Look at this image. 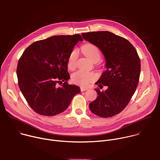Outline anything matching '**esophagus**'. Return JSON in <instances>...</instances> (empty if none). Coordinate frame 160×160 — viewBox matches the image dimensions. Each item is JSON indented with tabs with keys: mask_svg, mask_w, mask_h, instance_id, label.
I'll return each instance as SVG.
<instances>
[{
	"mask_svg": "<svg viewBox=\"0 0 160 160\" xmlns=\"http://www.w3.org/2000/svg\"><path fill=\"white\" fill-rule=\"evenodd\" d=\"M80 90H81V91H82V92H83V91H85V90H88V88H84V87H81V88H80Z\"/></svg>",
	"mask_w": 160,
	"mask_h": 160,
	"instance_id": "esophagus-1",
	"label": "esophagus"
}]
</instances>
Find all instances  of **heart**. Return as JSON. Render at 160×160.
I'll return each instance as SVG.
<instances>
[{"mask_svg": "<svg viewBox=\"0 0 160 160\" xmlns=\"http://www.w3.org/2000/svg\"><path fill=\"white\" fill-rule=\"evenodd\" d=\"M82 52L90 59L92 61H98L101 58L100 49L96 45L92 43H87L83 45L81 48ZM77 52L76 51H73L68 59L67 65L70 70H73L76 67L77 59ZM96 78V75L92 72H87L83 70H78L74 73L72 78V80L77 84L81 86H86L91 82L94 81Z\"/></svg>", "mask_w": 160, "mask_h": 160, "instance_id": "1", "label": "heart"}]
</instances>
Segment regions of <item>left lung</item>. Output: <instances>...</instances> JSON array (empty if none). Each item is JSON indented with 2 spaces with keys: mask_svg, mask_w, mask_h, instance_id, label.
<instances>
[{
  "mask_svg": "<svg viewBox=\"0 0 160 160\" xmlns=\"http://www.w3.org/2000/svg\"><path fill=\"white\" fill-rule=\"evenodd\" d=\"M82 37L96 45L102 52L106 70L96 83L98 97L89 104L95 115L109 118L122 111L130 102L138 85L141 61L134 47L127 39L108 31L83 33Z\"/></svg>",
  "mask_w": 160,
  "mask_h": 160,
  "instance_id": "8db88e82",
  "label": "left lung"
}]
</instances>
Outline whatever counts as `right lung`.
I'll use <instances>...</instances> for the list:
<instances>
[{
  "instance_id": "right-lung-1",
  "label": "right lung",
  "mask_w": 160,
  "mask_h": 160,
  "mask_svg": "<svg viewBox=\"0 0 160 160\" xmlns=\"http://www.w3.org/2000/svg\"><path fill=\"white\" fill-rule=\"evenodd\" d=\"M80 35H56L37 41L18 61L17 77L20 90L31 108L39 115L54 116L65 111L78 86L69 85L68 59ZM62 84L61 87H58Z\"/></svg>"
}]
</instances>
